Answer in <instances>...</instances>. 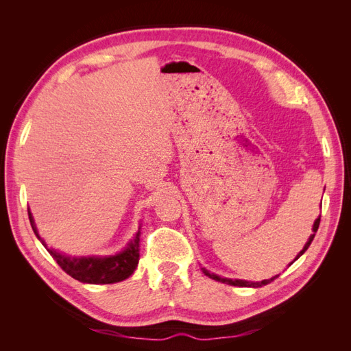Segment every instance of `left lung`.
Segmentation results:
<instances>
[{"label": "left lung", "mask_w": 351, "mask_h": 351, "mask_svg": "<svg viewBox=\"0 0 351 351\" xmlns=\"http://www.w3.org/2000/svg\"><path fill=\"white\" fill-rule=\"evenodd\" d=\"M319 222H321V215L317 217L316 219H315V222H313V227H312V234H311V237H309V240L306 241V244H304V247L297 253V256L294 258V261L293 262H295L297 259H299L302 254L307 250V247L311 246V243H312V240H313V237H315V234H316V231H317V227H319ZM291 262V263H293ZM290 263V265H291ZM289 265V267H290ZM202 271H204V274L206 275V277H209V278H212V280H215V281H219V282H224V284H228V285H237V287H253V289H258V287H262V285H267V284H269L271 281H274L275 278L278 277V275H275V277H271L269 280H263V281H246V280H231V278H224V277H219V275H217V274H214V272H209L208 269H205V268H202Z\"/></svg>", "instance_id": "1"}]
</instances>
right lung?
Masks as SVG:
<instances>
[{
  "label": "right lung",
  "instance_id": "right-lung-1",
  "mask_svg": "<svg viewBox=\"0 0 351 351\" xmlns=\"http://www.w3.org/2000/svg\"><path fill=\"white\" fill-rule=\"evenodd\" d=\"M32 230L36 234L38 240L44 244L52 258L66 271L70 277L80 282L86 284H114L127 280L137 268L139 263V241H141V227L134 237L127 243V246L114 254L99 256V254H88V256H70L56 249L48 247L45 240L39 236L35 226V219L32 217L30 209H27Z\"/></svg>",
  "mask_w": 351,
  "mask_h": 351
}]
</instances>
